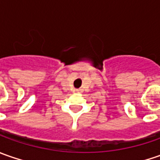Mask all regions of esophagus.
Here are the masks:
<instances>
[{
	"instance_id": "34e87169",
	"label": "esophagus",
	"mask_w": 160,
	"mask_h": 160,
	"mask_svg": "<svg viewBox=\"0 0 160 160\" xmlns=\"http://www.w3.org/2000/svg\"><path fill=\"white\" fill-rule=\"evenodd\" d=\"M81 91H82L81 89H77V90H76V92H81Z\"/></svg>"
}]
</instances>
